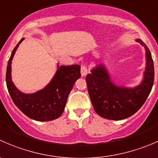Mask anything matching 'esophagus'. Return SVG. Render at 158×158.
<instances>
[{"label":"esophagus","instance_id":"1","mask_svg":"<svg viewBox=\"0 0 158 158\" xmlns=\"http://www.w3.org/2000/svg\"><path fill=\"white\" fill-rule=\"evenodd\" d=\"M88 72H89L88 68H87L86 66H82V68H81V75H82V76H85V75L88 74Z\"/></svg>","mask_w":158,"mask_h":158}]
</instances>
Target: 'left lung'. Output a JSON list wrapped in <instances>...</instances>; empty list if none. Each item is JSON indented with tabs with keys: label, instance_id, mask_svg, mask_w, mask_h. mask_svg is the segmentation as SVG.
Masks as SVG:
<instances>
[{
	"label": "left lung",
	"instance_id": "1",
	"mask_svg": "<svg viewBox=\"0 0 158 158\" xmlns=\"http://www.w3.org/2000/svg\"><path fill=\"white\" fill-rule=\"evenodd\" d=\"M136 41L144 46L147 57L146 72L141 85L131 89L115 86L102 66L95 68L85 77L94 109L104 118L122 120L131 116L144 105L152 89L154 69L151 52L141 40Z\"/></svg>",
	"mask_w": 158,
	"mask_h": 158
}]
</instances>
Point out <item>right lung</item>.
I'll list each match as a JSON object with an SVG mask.
<instances>
[{"label": "right lung", "instance_id": "right-lung-1", "mask_svg": "<svg viewBox=\"0 0 158 158\" xmlns=\"http://www.w3.org/2000/svg\"><path fill=\"white\" fill-rule=\"evenodd\" d=\"M20 40L9 59L6 73V83L14 104L27 117L40 122L56 119L63 114L68 95L75 82L81 76L79 65L59 67L55 76L45 89L33 94L20 92L11 81V62Z\"/></svg>", "mask_w": 158, "mask_h": 158}]
</instances>
